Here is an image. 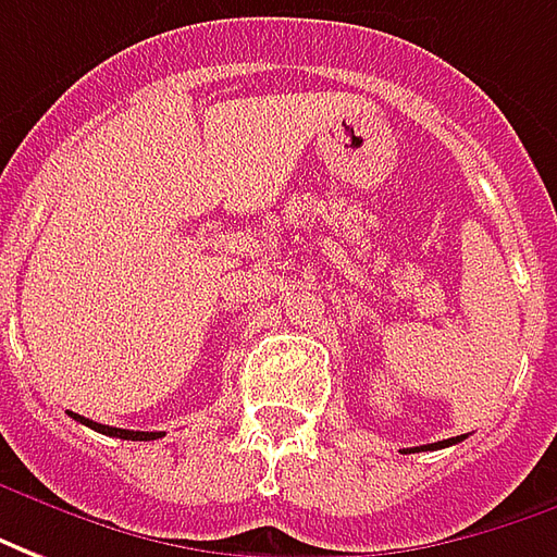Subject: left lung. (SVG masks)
<instances>
[{"label": "left lung", "mask_w": 557, "mask_h": 557, "mask_svg": "<svg viewBox=\"0 0 557 557\" xmlns=\"http://www.w3.org/2000/svg\"><path fill=\"white\" fill-rule=\"evenodd\" d=\"M465 435L459 437H447V441H437V444H425V447H413V449H405V453H420V449H437V447H449V444H456V441H461Z\"/></svg>", "instance_id": "obj_1"}]
</instances>
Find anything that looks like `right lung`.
<instances>
[{
	"label": "right lung",
	"instance_id": "obj_1",
	"mask_svg": "<svg viewBox=\"0 0 557 557\" xmlns=\"http://www.w3.org/2000/svg\"><path fill=\"white\" fill-rule=\"evenodd\" d=\"M77 423L89 425V429H96L101 435H110V437H125V441H156V437H164V432H128V429H116V425H101V423H92V420H86L81 413L69 411Z\"/></svg>",
	"mask_w": 557,
	"mask_h": 557
}]
</instances>
